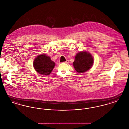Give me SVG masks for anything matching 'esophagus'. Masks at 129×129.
I'll list each match as a JSON object with an SVG mask.
<instances>
[{
    "label": "esophagus",
    "instance_id": "1",
    "mask_svg": "<svg viewBox=\"0 0 129 129\" xmlns=\"http://www.w3.org/2000/svg\"><path fill=\"white\" fill-rule=\"evenodd\" d=\"M69 60H67L66 61L64 62L65 63H69Z\"/></svg>",
    "mask_w": 129,
    "mask_h": 129
}]
</instances>
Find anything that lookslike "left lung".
Returning <instances> with one entry per match:
<instances>
[{
  "label": "left lung",
  "instance_id": "8db88e82",
  "mask_svg": "<svg viewBox=\"0 0 129 129\" xmlns=\"http://www.w3.org/2000/svg\"><path fill=\"white\" fill-rule=\"evenodd\" d=\"M93 58L91 55L86 52L78 53L75 57L73 63L74 68L78 73L86 72L91 67Z\"/></svg>",
  "mask_w": 129,
  "mask_h": 129
}]
</instances>
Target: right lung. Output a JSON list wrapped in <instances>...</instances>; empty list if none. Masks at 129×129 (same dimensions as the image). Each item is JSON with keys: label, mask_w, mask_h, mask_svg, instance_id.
Instances as JSON below:
<instances>
[{"label": "right lung", "mask_w": 129, "mask_h": 129, "mask_svg": "<svg viewBox=\"0 0 129 129\" xmlns=\"http://www.w3.org/2000/svg\"><path fill=\"white\" fill-rule=\"evenodd\" d=\"M55 66V63L45 55H38L33 62V66L39 74L43 75H49Z\"/></svg>", "instance_id": "right-lung-1"}]
</instances>
